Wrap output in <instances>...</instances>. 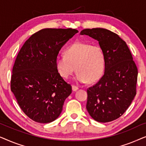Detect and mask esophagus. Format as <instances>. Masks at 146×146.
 Segmentation results:
<instances>
[{"mask_svg":"<svg viewBox=\"0 0 146 146\" xmlns=\"http://www.w3.org/2000/svg\"><path fill=\"white\" fill-rule=\"evenodd\" d=\"M72 88L73 91H76L77 90H78V87L76 86H74V85H72Z\"/></svg>","mask_w":146,"mask_h":146,"instance_id":"obj_1","label":"esophagus"}]
</instances>
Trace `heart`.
<instances>
[{
	"mask_svg": "<svg viewBox=\"0 0 146 146\" xmlns=\"http://www.w3.org/2000/svg\"><path fill=\"white\" fill-rule=\"evenodd\" d=\"M58 73L68 78L76 70V80L80 83L94 82L100 78L105 69V54L100 46L77 41L66 50L65 54L56 58Z\"/></svg>",
	"mask_w": 146,
	"mask_h": 146,
	"instance_id": "1",
	"label": "heart"
}]
</instances>
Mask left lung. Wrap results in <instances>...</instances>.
<instances>
[{
    "label": "left lung",
    "instance_id": "left-lung-1",
    "mask_svg": "<svg viewBox=\"0 0 146 146\" xmlns=\"http://www.w3.org/2000/svg\"><path fill=\"white\" fill-rule=\"evenodd\" d=\"M80 35L98 41L105 54L104 74L87 89L86 109L94 119L109 122L122 115L136 94L137 68L128 46L109 30L86 29Z\"/></svg>",
    "mask_w": 146,
    "mask_h": 146
}]
</instances>
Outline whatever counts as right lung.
<instances>
[{"label": "right lung", "instance_id": "obj_1", "mask_svg": "<svg viewBox=\"0 0 146 146\" xmlns=\"http://www.w3.org/2000/svg\"><path fill=\"white\" fill-rule=\"evenodd\" d=\"M78 33L44 29L25 42L13 66L11 89L23 112L38 123L58 118L72 86L58 73L55 60L65 43Z\"/></svg>", "mask_w": 146, "mask_h": 146}]
</instances>
